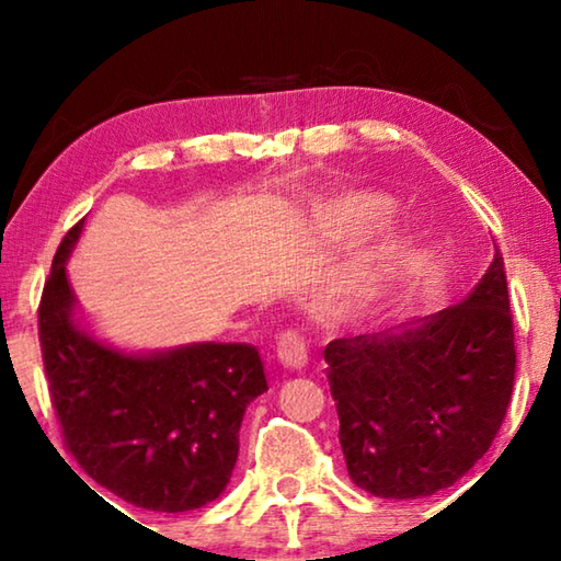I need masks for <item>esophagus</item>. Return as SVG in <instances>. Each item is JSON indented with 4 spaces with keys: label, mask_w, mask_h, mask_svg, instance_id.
I'll use <instances>...</instances> for the list:
<instances>
[{
    "label": "esophagus",
    "mask_w": 561,
    "mask_h": 561,
    "mask_svg": "<svg viewBox=\"0 0 561 561\" xmlns=\"http://www.w3.org/2000/svg\"><path fill=\"white\" fill-rule=\"evenodd\" d=\"M277 358L287 368H304L307 366V341L299 331H284L277 341Z\"/></svg>",
    "instance_id": "34e87169"
}]
</instances>
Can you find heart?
Masks as SVG:
<instances>
[{
    "label": "heart",
    "mask_w": 561,
    "mask_h": 561,
    "mask_svg": "<svg viewBox=\"0 0 561 561\" xmlns=\"http://www.w3.org/2000/svg\"><path fill=\"white\" fill-rule=\"evenodd\" d=\"M391 201L374 193H351L327 207V220L344 232H368L381 225L391 215ZM405 250V237L401 232H391L381 244H376L360 267L358 289L341 297L344 307H360L371 301L388 282L393 279L398 262Z\"/></svg>",
    "instance_id": "b5f03b06"
}]
</instances>
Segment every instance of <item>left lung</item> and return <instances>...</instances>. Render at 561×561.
Listing matches in <instances>:
<instances>
[{"label":"left lung","mask_w":561,"mask_h":561,"mask_svg":"<svg viewBox=\"0 0 561 561\" xmlns=\"http://www.w3.org/2000/svg\"><path fill=\"white\" fill-rule=\"evenodd\" d=\"M348 478L376 497L415 500L468 472L507 413L515 386L500 250L455 307L324 348Z\"/></svg>","instance_id":"8db88e82"}]
</instances>
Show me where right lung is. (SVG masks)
Masks as SVG:
<instances>
[{
	"label": "right lung",
	"instance_id": "add662e5",
	"mask_svg": "<svg viewBox=\"0 0 561 561\" xmlns=\"http://www.w3.org/2000/svg\"><path fill=\"white\" fill-rule=\"evenodd\" d=\"M81 230L83 220L61 240L39 304L46 381L66 448L130 505L203 507L230 482L247 405L267 391L260 351L205 341L128 354L89 334L66 274Z\"/></svg>",
	"mask_w": 561,
	"mask_h": 561
}]
</instances>
